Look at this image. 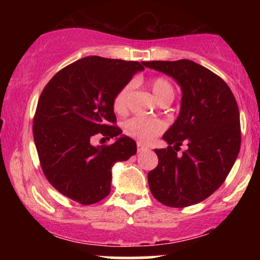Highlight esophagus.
Instances as JSON below:
<instances>
[{"label":"esophagus","mask_w":260,"mask_h":260,"mask_svg":"<svg viewBox=\"0 0 260 260\" xmlns=\"http://www.w3.org/2000/svg\"><path fill=\"white\" fill-rule=\"evenodd\" d=\"M137 149H138V153H143V151L148 150V147H145V145H143V144H140V143H138V144H137Z\"/></svg>","instance_id":"34e87169"}]
</instances>
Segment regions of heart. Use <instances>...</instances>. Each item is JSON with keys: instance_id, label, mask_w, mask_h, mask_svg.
Wrapping results in <instances>:
<instances>
[{"instance_id": "b5f03b06", "label": "heart", "mask_w": 260, "mask_h": 260, "mask_svg": "<svg viewBox=\"0 0 260 260\" xmlns=\"http://www.w3.org/2000/svg\"><path fill=\"white\" fill-rule=\"evenodd\" d=\"M151 90L157 103L165 99H174L175 96L174 86L165 78H155L151 80ZM131 91H132V84H127L115 95L112 103L115 112H126ZM164 129H165V124L161 121L143 117H133L124 122L123 124V132L142 143H150Z\"/></svg>"}]
</instances>
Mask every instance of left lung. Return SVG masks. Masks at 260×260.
<instances>
[{"label": "left lung", "mask_w": 260, "mask_h": 260, "mask_svg": "<svg viewBox=\"0 0 260 260\" xmlns=\"http://www.w3.org/2000/svg\"><path fill=\"white\" fill-rule=\"evenodd\" d=\"M181 86L177 120L164 134L166 149H155L159 164L148 174L151 194L172 208L207 199L223 183L241 147L240 111L231 89L208 68L189 61L143 62ZM184 141L188 149L177 151Z\"/></svg>", "instance_id": "obj_1"}]
</instances>
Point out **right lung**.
<instances>
[{"mask_svg": "<svg viewBox=\"0 0 260 260\" xmlns=\"http://www.w3.org/2000/svg\"><path fill=\"white\" fill-rule=\"evenodd\" d=\"M143 70V62L88 56L59 71L45 86L32 134L41 169L59 193L83 205L109 196L112 166L137 153V143L113 126V98ZM95 135L116 140L95 147Z\"/></svg>", "mask_w": 260, "mask_h": 260, "instance_id": "1", "label": "right lung"}]
</instances>
